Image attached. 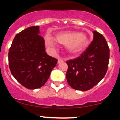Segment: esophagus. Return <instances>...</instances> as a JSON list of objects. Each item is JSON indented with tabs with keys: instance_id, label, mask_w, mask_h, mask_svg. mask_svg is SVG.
<instances>
[{
	"instance_id": "1",
	"label": "esophagus",
	"mask_w": 120,
	"mask_h": 120,
	"mask_svg": "<svg viewBox=\"0 0 120 120\" xmlns=\"http://www.w3.org/2000/svg\"><path fill=\"white\" fill-rule=\"evenodd\" d=\"M58 64H60V63H62V62H63V59H61V58H59V57H58Z\"/></svg>"
}]
</instances>
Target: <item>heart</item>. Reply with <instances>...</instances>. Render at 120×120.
Here are the masks:
<instances>
[{
	"mask_svg": "<svg viewBox=\"0 0 120 120\" xmlns=\"http://www.w3.org/2000/svg\"><path fill=\"white\" fill-rule=\"evenodd\" d=\"M55 40L57 43L65 45L66 50L70 55H76L81 52L88 45L89 39L84 33H79L76 31L61 32L55 35ZM46 45L50 49H54L56 43L50 36L45 37Z\"/></svg>",
	"mask_w": 120,
	"mask_h": 120,
	"instance_id": "b5f03b06",
	"label": "heart"
}]
</instances>
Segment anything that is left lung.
<instances>
[{
    "instance_id": "left-lung-1",
    "label": "left lung",
    "mask_w": 120,
    "mask_h": 120,
    "mask_svg": "<svg viewBox=\"0 0 120 120\" xmlns=\"http://www.w3.org/2000/svg\"><path fill=\"white\" fill-rule=\"evenodd\" d=\"M93 40L80 56L67 61L68 83L72 88L85 91L96 85L105 76L109 48L103 36L93 31Z\"/></svg>"
}]
</instances>
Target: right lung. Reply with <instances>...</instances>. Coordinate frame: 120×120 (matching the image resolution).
Returning <instances> with one entry per match:
<instances>
[{
    "label": "right lung",
    "mask_w": 120,
    "mask_h": 120,
    "mask_svg": "<svg viewBox=\"0 0 120 120\" xmlns=\"http://www.w3.org/2000/svg\"><path fill=\"white\" fill-rule=\"evenodd\" d=\"M40 27H27L17 34L8 53L11 74L19 83L30 90L43 86L56 65L58 59L45 52Z\"/></svg>",
    "instance_id": "obj_1"
}]
</instances>
